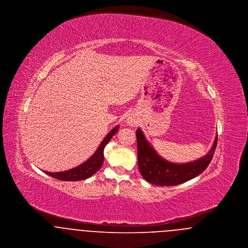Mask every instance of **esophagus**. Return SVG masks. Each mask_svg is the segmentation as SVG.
<instances>
[{"instance_id": "esophagus-1", "label": "esophagus", "mask_w": 248, "mask_h": 248, "mask_svg": "<svg viewBox=\"0 0 248 248\" xmlns=\"http://www.w3.org/2000/svg\"><path fill=\"white\" fill-rule=\"evenodd\" d=\"M126 122H127V124H129L130 126H135L137 124L136 120L134 119V117H132V116H129L127 120H126Z\"/></svg>"}]
</instances>
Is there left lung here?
<instances>
[{
	"label": "left lung",
	"mask_w": 248,
	"mask_h": 248,
	"mask_svg": "<svg viewBox=\"0 0 248 248\" xmlns=\"http://www.w3.org/2000/svg\"><path fill=\"white\" fill-rule=\"evenodd\" d=\"M137 141L139 169L144 179L158 186H175L199 176L206 169L214 156L217 135L208 154L186 164H175L162 158L146 140L140 128L137 130Z\"/></svg>",
	"instance_id": "8db88e82"
}]
</instances>
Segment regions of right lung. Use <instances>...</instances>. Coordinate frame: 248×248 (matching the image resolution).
I'll list each match as a JSON object with an SVG mask.
<instances>
[{
	"instance_id": "obj_1",
	"label": "right lung",
	"mask_w": 248,
	"mask_h": 248,
	"mask_svg": "<svg viewBox=\"0 0 248 248\" xmlns=\"http://www.w3.org/2000/svg\"><path fill=\"white\" fill-rule=\"evenodd\" d=\"M119 125H116L113 129L110 130L109 133H108L104 140L100 143V145L98 146L94 154L82 165H78L72 169L63 171V172H55V173L47 172V171H44V172L49 175L50 177H55L57 179L64 180V181H79L93 176L103 165V162H104L103 153H104L105 146L111 140L112 136H114L117 133Z\"/></svg>"
}]
</instances>
